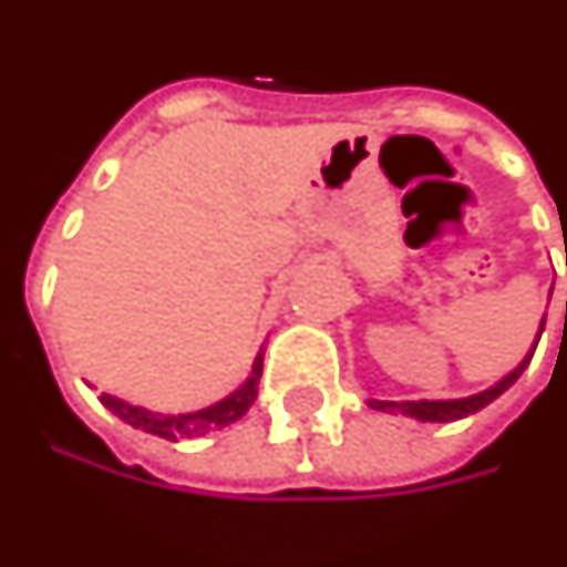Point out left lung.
I'll list each match as a JSON object with an SVG mask.
<instances>
[{
	"mask_svg": "<svg viewBox=\"0 0 567 567\" xmlns=\"http://www.w3.org/2000/svg\"><path fill=\"white\" fill-rule=\"evenodd\" d=\"M544 322L546 316L540 319V328H537V338H534L532 350H528V355L518 362L506 378H501L494 386H488V390H482V393L476 395H463V399H421V402H380V399H368V405L378 408V411H390V414H405V417H417V421H430V423H451V421H461V417H470V414H476V411H482L485 405H491L494 399L501 393H506L513 383H516L518 378H522V371L528 368V362H532L534 350H537V340H540V334H544Z\"/></svg>",
	"mask_w": 567,
	"mask_h": 567,
	"instance_id": "1",
	"label": "left lung"
}]
</instances>
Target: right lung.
Here are the masks:
<instances>
[{"label":"right lung","mask_w":567,"mask_h":567,"mask_svg":"<svg viewBox=\"0 0 567 567\" xmlns=\"http://www.w3.org/2000/svg\"><path fill=\"white\" fill-rule=\"evenodd\" d=\"M260 368H264V350L257 352L251 374H248V380H245L243 386H236L233 393L224 395L215 405L189 411V414H159V411H150V408L144 405H132V402L116 399V395L110 393L101 395V402L116 414L118 421H125L128 426H134V430H144V433L159 435V439H168V442H177V439H196V435H205L212 433V430H220V426L236 423L248 408L255 405Z\"/></svg>","instance_id":"right-lung-1"}]
</instances>
